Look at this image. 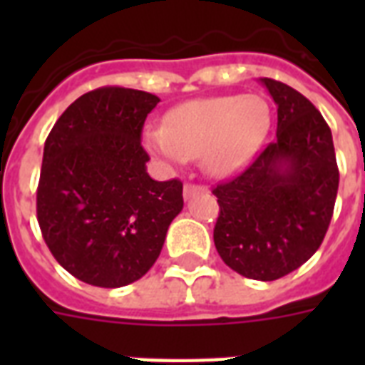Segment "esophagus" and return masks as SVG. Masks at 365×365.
<instances>
[{
	"mask_svg": "<svg viewBox=\"0 0 365 365\" xmlns=\"http://www.w3.org/2000/svg\"><path fill=\"white\" fill-rule=\"evenodd\" d=\"M205 191H208V189H206L205 185H200V183L187 182L185 185H183V197H185V199L193 197L195 193H205Z\"/></svg>",
	"mask_w": 365,
	"mask_h": 365,
	"instance_id": "1",
	"label": "esophagus"
}]
</instances>
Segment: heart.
I'll use <instances>...</instances> for the list:
<instances>
[{
	"label": "heart",
	"instance_id": "b5f03b06",
	"mask_svg": "<svg viewBox=\"0 0 365 365\" xmlns=\"http://www.w3.org/2000/svg\"><path fill=\"white\" fill-rule=\"evenodd\" d=\"M271 121V108L257 94L193 100L174 108L165 126H148L143 142L165 163L183 165L200 155L208 174L229 176L257 153Z\"/></svg>",
	"mask_w": 365,
	"mask_h": 365
}]
</instances>
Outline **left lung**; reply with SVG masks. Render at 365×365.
<instances>
[{"mask_svg":"<svg viewBox=\"0 0 365 365\" xmlns=\"http://www.w3.org/2000/svg\"><path fill=\"white\" fill-rule=\"evenodd\" d=\"M278 106L277 140L239 176L220 183L214 244L246 278L277 280L322 244L334 216L339 168L322 113L295 88L263 77Z\"/></svg>","mask_w":365,"mask_h":365,"instance_id":"left-lung-1","label":"left lung"}]
</instances>
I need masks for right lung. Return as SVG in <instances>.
Here are the masks:
<instances>
[{
	"instance_id": "add662e5",
	"label": "right lung",
	"mask_w": 365,
	"mask_h": 365,
	"mask_svg": "<svg viewBox=\"0 0 365 365\" xmlns=\"http://www.w3.org/2000/svg\"><path fill=\"white\" fill-rule=\"evenodd\" d=\"M159 96L123 87L83 94L48 132L37 222L66 271L98 288L142 278L183 208L180 180L155 182L142 148L145 117Z\"/></svg>"
}]
</instances>
